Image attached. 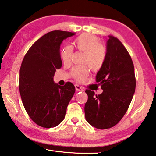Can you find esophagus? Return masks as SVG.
<instances>
[{"label":"esophagus","instance_id":"obj_1","mask_svg":"<svg viewBox=\"0 0 156 156\" xmlns=\"http://www.w3.org/2000/svg\"><path fill=\"white\" fill-rule=\"evenodd\" d=\"M75 89H76V91H83V87H81L80 85H75Z\"/></svg>","mask_w":156,"mask_h":156}]
</instances>
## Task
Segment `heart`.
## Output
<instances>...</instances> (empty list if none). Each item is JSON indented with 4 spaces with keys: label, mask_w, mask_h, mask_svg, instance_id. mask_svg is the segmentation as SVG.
Instances as JSON below:
<instances>
[{
    "label": "heart",
    "mask_w": 156,
    "mask_h": 156,
    "mask_svg": "<svg viewBox=\"0 0 156 156\" xmlns=\"http://www.w3.org/2000/svg\"><path fill=\"white\" fill-rule=\"evenodd\" d=\"M73 44L79 51L85 52L83 63L87 64L93 71H98L101 68L106 60V52L105 48L100 44L97 36L90 34H83L74 40ZM73 48L65 46L60 50V57L64 64L71 62ZM89 74L87 66H76L71 71V75L75 80L83 81Z\"/></svg>",
    "instance_id": "b5f03b06"
}]
</instances>
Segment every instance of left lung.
<instances>
[{
  "label": "left lung",
  "instance_id": "left-lung-1",
  "mask_svg": "<svg viewBox=\"0 0 156 156\" xmlns=\"http://www.w3.org/2000/svg\"><path fill=\"white\" fill-rule=\"evenodd\" d=\"M106 60L96 75L103 92L96 95L85 90V119L91 126L106 129L115 126L126 112L136 87L133 60L126 48L115 37L108 36Z\"/></svg>",
  "mask_w": 156,
  "mask_h": 156
}]
</instances>
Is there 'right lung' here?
I'll return each mask as SVG.
<instances>
[{
	"mask_svg": "<svg viewBox=\"0 0 156 156\" xmlns=\"http://www.w3.org/2000/svg\"><path fill=\"white\" fill-rule=\"evenodd\" d=\"M75 34L56 30L38 39L22 61L20 71V92L23 106L33 121L44 128L61 122L75 91L74 85L55 83L53 77L62 66L60 47L62 41Z\"/></svg>",
	"mask_w": 156,
	"mask_h": 156,
	"instance_id": "1",
	"label": "right lung"
}]
</instances>
